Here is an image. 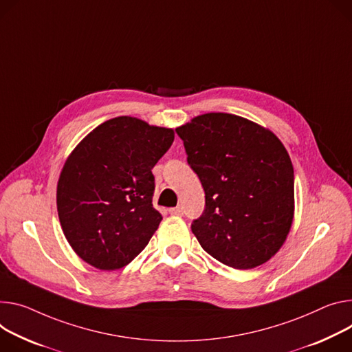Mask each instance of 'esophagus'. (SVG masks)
Segmentation results:
<instances>
[{
  "mask_svg": "<svg viewBox=\"0 0 352 352\" xmlns=\"http://www.w3.org/2000/svg\"><path fill=\"white\" fill-rule=\"evenodd\" d=\"M170 213L171 214H175V216H182L184 214V210L181 206H177V208H171L170 209Z\"/></svg>",
  "mask_w": 352,
  "mask_h": 352,
  "instance_id": "34e87169",
  "label": "esophagus"
}]
</instances>
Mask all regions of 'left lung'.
<instances>
[{"instance_id": "8db88e82", "label": "left lung", "mask_w": 352, "mask_h": 352, "mask_svg": "<svg viewBox=\"0 0 352 352\" xmlns=\"http://www.w3.org/2000/svg\"><path fill=\"white\" fill-rule=\"evenodd\" d=\"M186 162L201 179L205 210L190 225L202 248L236 270L267 263L291 230V157L265 127L212 112L177 127Z\"/></svg>"}]
</instances>
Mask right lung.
Instances as JSON below:
<instances>
[{"instance_id":"1","label":"right lung","mask_w":352,"mask_h":352,"mask_svg":"<svg viewBox=\"0 0 352 352\" xmlns=\"http://www.w3.org/2000/svg\"><path fill=\"white\" fill-rule=\"evenodd\" d=\"M173 142V129L118 116L72 151L57 182V212L80 258L113 271L144 250L163 219L151 204V170Z\"/></svg>"}]
</instances>
